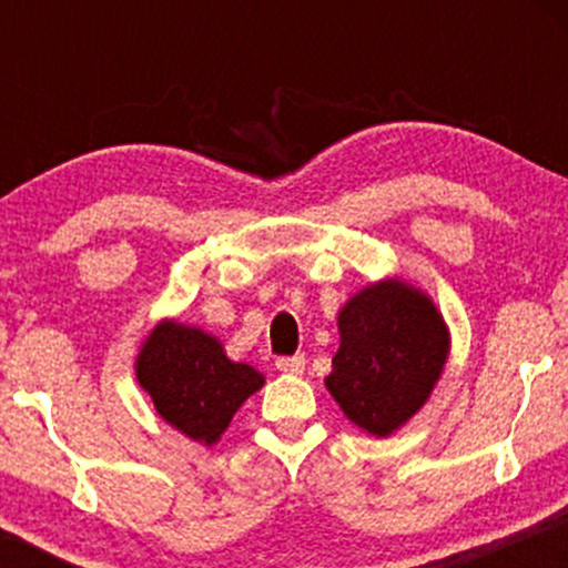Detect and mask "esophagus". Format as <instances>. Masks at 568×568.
Segmentation results:
<instances>
[{
  "mask_svg": "<svg viewBox=\"0 0 568 568\" xmlns=\"http://www.w3.org/2000/svg\"><path fill=\"white\" fill-rule=\"evenodd\" d=\"M304 355H291V357H277L275 361V366H277V371H283V374H293V376H298V374H304Z\"/></svg>",
  "mask_w": 568,
  "mask_h": 568,
  "instance_id": "34e87169",
  "label": "esophagus"
}]
</instances>
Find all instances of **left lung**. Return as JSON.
Wrapping results in <instances>:
<instances>
[{"instance_id": "left-lung-1", "label": "left lung", "mask_w": 568, "mask_h": 568, "mask_svg": "<svg viewBox=\"0 0 568 568\" xmlns=\"http://www.w3.org/2000/svg\"><path fill=\"white\" fill-rule=\"evenodd\" d=\"M342 344L325 387L349 422L387 438L416 414L440 379L448 328L427 293L382 280L338 312Z\"/></svg>"}]
</instances>
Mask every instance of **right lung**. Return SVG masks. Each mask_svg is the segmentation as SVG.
Instances as JSON below:
<instances>
[{"mask_svg":"<svg viewBox=\"0 0 568 568\" xmlns=\"http://www.w3.org/2000/svg\"><path fill=\"white\" fill-rule=\"evenodd\" d=\"M135 376L168 425L213 446L264 376L226 357L216 336L192 325L162 321L135 361Z\"/></svg>","mask_w":568,"mask_h":568,"instance_id":"1","label":"right lung"}]
</instances>
